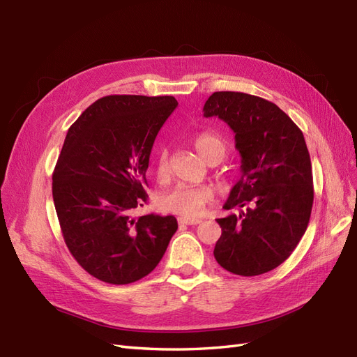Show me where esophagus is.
Segmentation results:
<instances>
[{"mask_svg":"<svg viewBox=\"0 0 357 357\" xmlns=\"http://www.w3.org/2000/svg\"><path fill=\"white\" fill-rule=\"evenodd\" d=\"M201 219H188V218H178L180 225H199Z\"/></svg>","mask_w":357,"mask_h":357,"instance_id":"34e87169","label":"esophagus"}]
</instances>
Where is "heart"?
I'll list each match as a JSON object with an SVG mask.
<instances>
[{"instance_id":"heart-1","label":"heart","mask_w":357,"mask_h":357,"mask_svg":"<svg viewBox=\"0 0 357 357\" xmlns=\"http://www.w3.org/2000/svg\"><path fill=\"white\" fill-rule=\"evenodd\" d=\"M198 155L207 164H219L226 155V144L223 139L214 134H199L193 139ZM155 174L159 183H167L169 180V156L167 149H160L155 160ZM214 198V190L210 186H177L158 198L160 210L181 215V218L193 219L201 214L205 205Z\"/></svg>"}]
</instances>
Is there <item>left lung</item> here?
Listing matches in <instances>:
<instances>
[{
  "mask_svg": "<svg viewBox=\"0 0 357 357\" xmlns=\"http://www.w3.org/2000/svg\"><path fill=\"white\" fill-rule=\"evenodd\" d=\"M204 116H218L235 132L241 178L218 219V264L236 275L265 274L295 250L310 222L314 189L304 134L278 107L243 92H214Z\"/></svg>",
  "mask_w": 357,
  "mask_h": 357,
  "instance_id": "obj_1",
  "label": "left lung"
}]
</instances>
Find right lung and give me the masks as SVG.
Here are the masks:
<instances>
[{"mask_svg": "<svg viewBox=\"0 0 357 357\" xmlns=\"http://www.w3.org/2000/svg\"><path fill=\"white\" fill-rule=\"evenodd\" d=\"M177 104L174 96L109 95L68 129L52 176L53 202L70 253L104 283L152 273L178 228L174 215L134 218L149 198L155 138Z\"/></svg>", "mask_w": 357, "mask_h": 357, "instance_id": "obj_1", "label": "right lung"}]
</instances>
